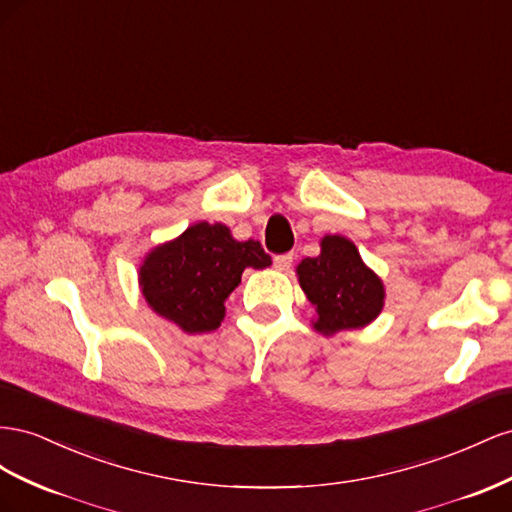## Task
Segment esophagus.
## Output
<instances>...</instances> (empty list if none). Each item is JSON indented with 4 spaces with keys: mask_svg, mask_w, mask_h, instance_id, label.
I'll return each mask as SVG.
<instances>
[{
    "mask_svg": "<svg viewBox=\"0 0 512 512\" xmlns=\"http://www.w3.org/2000/svg\"><path fill=\"white\" fill-rule=\"evenodd\" d=\"M291 264H294V253L276 255V257H274V261H272L274 270H279V272H287V270L291 268Z\"/></svg>",
    "mask_w": 512,
    "mask_h": 512,
    "instance_id": "1",
    "label": "esophagus"
}]
</instances>
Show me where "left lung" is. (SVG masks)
I'll return each instance as SVG.
<instances>
[{"label": "left lung", "mask_w": 512, "mask_h": 512, "mask_svg": "<svg viewBox=\"0 0 512 512\" xmlns=\"http://www.w3.org/2000/svg\"><path fill=\"white\" fill-rule=\"evenodd\" d=\"M319 246L317 257L302 259L296 268L300 287L315 306L313 328L332 337L369 326L384 309L382 279L364 264L352 240L324 236Z\"/></svg>", "instance_id": "1"}]
</instances>
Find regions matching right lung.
Wrapping results in <instances>:
<instances>
[{
	"label": "right lung",
	"mask_w": 512,
	"mask_h": 512,
	"mask_svg": "<svg viewBox=\"0 0 512 512\" xmlns=\"http://www.w3.org/2000/svg\"><path fill=\"white\" fill-rule=\"evenodd\" d=\"M270 255L257 240L238 242L221 223H195L154 246L139 266V287L150 309L195 334L221 326L225 300L246 268L264 270Z\"/></svg>",
	"instance_id": "add662e5"
}]
</instances>
